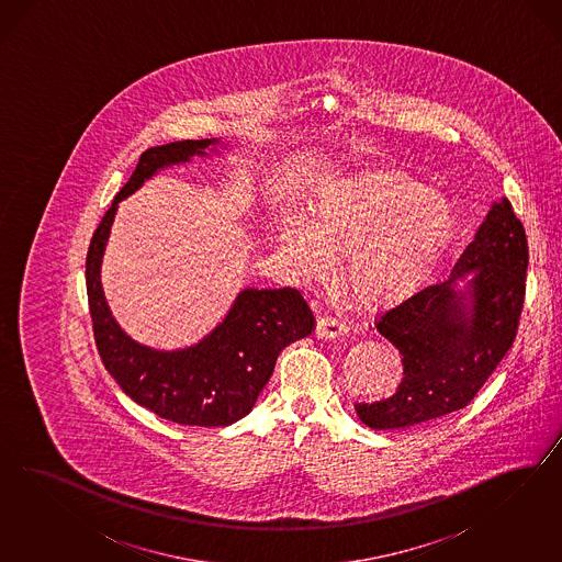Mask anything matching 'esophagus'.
I'll return each mask as SVG.
<instances>
[{
    "instance_id": "34e87169",
    "label": "esophagus",
    "mask_w": 562,
    "mask_h": 562,
    "mask_svg": "<svg viewBox=\"0 0 562 562\" xmlns=\"http://www.w3.org/2000/svg\"><path fill=\"white\" fill-rule=\"evenodd\" d=\"M348 331V325L336 319V317H319L317 327H315V336L322 340H336Z\"/></svg>"
}]
</instances>
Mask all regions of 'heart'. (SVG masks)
I'll return each mask as SVG.
<instances>
[{"label": "heart", "instance_id": "obj_1", "mask_svg": "<svg viewBox=\"0 0 562 562\" xmlns=\"http://www.w3.org/2000/svg\"><path fill=\"white\" fill-rule=\"evenodd\" d=\"M456 237L441 193L395 169L331 179L306 204V222L280 228V251L303 280H322L344 256L341 282L381 305L420 289Z\"/></svg>", "mask_w": 562, "mask_h": 562}]
</instances>
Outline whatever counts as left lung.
I'll return each instance as SVG.
<instances>
[{
    "label": "left lung",
    "instance_id": "1",
    "mask_svg": "<svg viewBox=\"0 0 562 562\" xmlns=\"http://www.w3.org/2000/svg\"><path fill=\"white\" fill-rule=\"evenodd\" d=\"M528 261L524 224L503 198L449 280L376 317L379 334L402 355L404 376L387 400L355 404L358 418L374 430H406L465 408L513 346Z\"/></svg>",
    "mask_w": 562,
    "mask_h": 562
}]
</instances>
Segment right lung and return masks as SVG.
Returning a JSON list of instances; mask_svg holds the SVG:
<instances>
[{
    "instance_id": "add662e5",
    "label": "right lung",
    "mask_w": 562,
    "mask_h": 562,
    "mask_svg": "<svg viewBox=\"0 0 562 562\" xmlns=\"http://www.w3.org/2000/svg\"><path fill=\"white\" fill-rule=\"evenodd\" d=\"M221 139H183L148 148L94 231L86 256V290L94 341L104 369L136 404L188 426H228L247 416L270 381L278 355L306 338L315 317L296 289H245L222 324L181 350H154L132 340L111 315L101 263L121 200L160 169L216 153Z\"/></svg>"
}]
</instances>
